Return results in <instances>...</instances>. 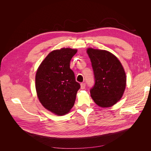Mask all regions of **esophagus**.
Listing matches in <instances>:
<instances>
[{"mask_svg":"<svg viewBox=\"0 0 151 151\" xmlns=\"http://www.w3.org/2000/svg\"><path fill=\"white\" fill-rule=\"evenodd\" d=\"M86 88V84L83 83H81V89H84Z\"/></svg>","mask_w":151,"mask_h":151,"instance_id":"34e87169","label":"esophagus"}]
</instances>
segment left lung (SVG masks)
I'll return each mask as SVG.
<instances>
[{"label":"left lung","mask_w":151,"mask_h":151,"mask_svg":"<svg viewBox=\"0 0 151 151\" xmlns=\"http://www.w3.org/2000/svg\"><path fill=\"white\" fill-rule=\"evenodd\" d=\"M87 52L92 63L95 84L91 96L100 107L113 106L123 96L126 75L120 61L106 50L88 48Z\"/></svg>","instance_id":"left-lung-1"}]
</instances>
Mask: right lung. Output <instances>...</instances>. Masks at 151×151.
<instances>
[{
	"mask_svg": "<svg viewBox=\"0 0 151 151\" xmlns=\"http://www.w3.org/2000/svg\"><path fill=\"white\" fill-rule=\"evenodd\" d=\"M77 50H54L40 65L35 76V88L42 105L59 116L68 113L74 105L80 84L76 81L70 62Z\"/></svg>",
	"mask_w": 151,
	"mask_h": 151,
	"instance_id": "right-lung-1",
	"label": "right lung"
}]
</instances>
